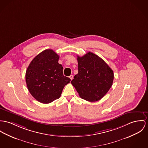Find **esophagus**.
I'll list each match as a JSON object with an SVG mask.
<instances>
[{"label":"esophagus","instance_id":"esophagus-1","mask_svg":"<svg viewBox=\"0 0 148 148\" xmlns=\"http://www.w3.org/2000/svg\"><path fill=\"white\" fill-rule=\"evenodd\" d=\"M69 78H70V79H73V75H70L69 76Z\"/></svg>","mask_w":148,"mask_h":148}]
</instances>
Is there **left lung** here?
<instances>
[{"label": "left lung", "instance_id": "8db88e82", "mask_svg": "<svg viewBox=\"0 0 148 148\" xmlns=\"http://www.w3.org/2000/svg\"><path fill=\"white\" fill-rule=\"evenodd\" d=\"M78 73L71 80L80 97L88 101L101 99L111 88L114 73L101 58L89 52L77 56Z\"/></svg>", "mask_w": 148, "mask_h": 148}]
</instances>
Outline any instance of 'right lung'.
Returning <instances> with one entry per match:
<instances>
[{"instance_id": "obj_1", "label": "right lung", "mask_w": 148, "mask_h": 148, "mask_svg": "<svg viewBox=\"0 0 148 148\" xmlns=\"http://www.w3.org/2000/svg\"><path fill=\"white\" fill-rule=\"evenodd\" d=\"M59 56L52 49H46L32 61L26 71L28 90L39 102L49 103L60 98L71 79L63 75Z\"/></svg>"}]
</instances>
